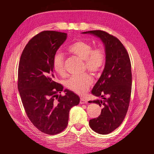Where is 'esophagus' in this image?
<instances>
[{
    "instance_id": "34e87169",
    "label": "esophagus",
    "mask_w": 154,
    "mask_h": 154,
    "mask_svg": "<svg viewBox=\"0 0 154 154\" xmlns=\"http://www.w3.org/2000/svg\"><path fill=\"white\" fill-rule=\"evenodd\" d=\"M85 103H88V101L85 100V98H80V104H85Z\"/></svg>"
}]
</instances>
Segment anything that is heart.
<instances>
[{
	"instance_id": "1",
	"label": "heart",
	"mask_w": 154,
	"mask_h": 154,
	"mask_svg": "<svg viewBox=\"0 0 154 154\" xmlns=\"http://www.w3.org/2000/svg\"><path fill=\"white\" fill-rule=\"evenodd\" d=\"M67 50L70 54L84 60V69L92 73H98L102 71L106 62V54L102 48H94L92 44L85 41H77L69 45ZM52 68L54 72L59 75L64 74V57L56 53L52 60ZM93 79L89 74L84 73L79 76H72L66 82V87L79 94L87 92Z\"/></svg>"
}]
</instances>
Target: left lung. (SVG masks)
I'll return each mask as SVG.
<instances>
[{"instance_id": "8db88e82", "label": "left lung", "mask_w": 154, "mask_h": 154, "mask_svg": "<svg viewBox=\"0 0 154 154\" xmlns=\"http://www.w3.org/2000/svg\"><path fill=\"white\" fill-rule=\"evenodd\" d=\"M82 33L98 36L105 47V69L92 90L93 95L103 100L88 102L103 107L100 116L90 120V128L98 134H107L120 126L128 109L132 90L131 63L126 48L116 36L99 30ZM105 95L108 97L105 98Z\"/></svg>"}]
</instances>
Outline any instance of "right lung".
Instances as JSON below:
<instances>
[{
    "label": "right lung",
    "mask_w": 154,
    "mask_h": 154,
    "mask_svg": "<svg viewBox=\"0 0 154 154\" xmlns=\"http://www.w3.org/2000/svg\"><path fill=\"white\" fill-rule=\"evenodd\" d=\"M67 34L45 30L28 41L20 57L17 88L30 122L43 133L54 135L66 128L69 111L79 103L76 94L54 81L52 60Z\"/></svg>",
    "instance_id": "1"
}]
</instances>
